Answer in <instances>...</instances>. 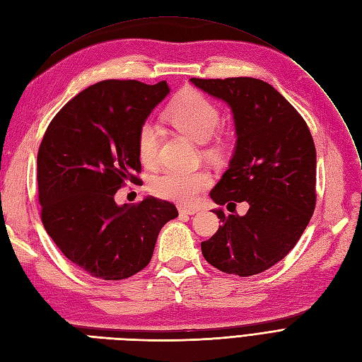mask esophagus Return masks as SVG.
<instances>
[{"mask_svg":"<svg viewBox=\"0 0 362 362\" xmlns=\"http://www.w3.org/2000/svg\"><path fill=\"white\" fill-rule=\"evenodd\" d=\"M178 211L181 214H187V216H193V214H196L197 213V208H192V206H180L178 208Z\"/></svg>","mask_w":362,"mask_h":362,"instance_id":"esophagus-1","label":"esophagus"}]
</instances>
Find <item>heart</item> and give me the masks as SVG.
Instances as JSON below:
<instances>
[{
    "label": "heart",
    "mask_w": 362,
    "mask_h": 362,
    "mask_svg": "<svg viewBox=\"0 0 362 362\" xmlns=\"http://www.w3.org/2000/svg\"><path fill=\"white\" fill-rule=\"evenodd\" d=\"M163 118L189 138L197 142L208 141L209 156L218 157L229 146V134L217 129L221 118L220 107L199 90L180 91L163 112ZM158 146L160 129L153 122H145L138 134V156L145 168H153L157 163ZM211 182L213 178L205 169H165L151 180L149 189L158 197L189 204L208 189Z\"/></svg>",
    "instance_id": "b5f03b06"
}]
</instances>
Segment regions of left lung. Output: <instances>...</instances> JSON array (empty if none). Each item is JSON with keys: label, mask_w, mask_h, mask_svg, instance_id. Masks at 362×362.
I'll use <instances>...</instances> for the list:
<instances>
[{"label": "left lung", "mask_w": 362, "mask_h": 362, "mask_svg": "<svg viewBox=\"0 0 362 362\" xmlns=\"http://www.w3.org/2000/svg\"><path fill=\"white\" fill-rule=\"evenodd\" d=\"M190 81L226 102L235 119V153L211 199L248 204L245 216L214 211L221 226L201 244L202 255L223 272L255 276L292 250L315 213V142L298 110L264 81Z\"/></svg>", "instance_id": "obj_1"}]
</instances>
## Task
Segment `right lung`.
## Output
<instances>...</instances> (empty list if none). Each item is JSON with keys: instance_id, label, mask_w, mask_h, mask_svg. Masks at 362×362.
Listing matches in <instances>:
<instances>
[{"instance_id": "1", "label": "right lung", "mask_w": 362, "mask_h": 362, "mask_svg": "<svg viewBox=\"0 0 362 362\" xmlns=\"http://www.w3.org/2000/svg\"><path fill=\"white\" fill-rule=\"evenodd\" d=\"M169 93L166 81L109 79L74 95L54 117L37 154L43 226L74 265L102 280H122L153 257L160 229L175 205L146 197L115 204L127 182L138 184V134Z\"/></svg>"}]
</instances>
